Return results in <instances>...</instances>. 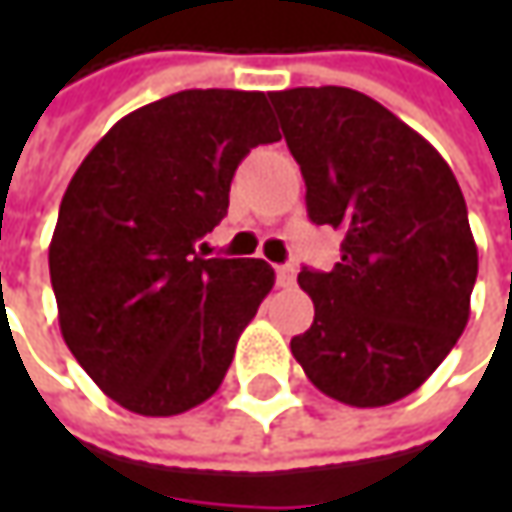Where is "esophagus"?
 <instances>
[{
  "mask_svg": "<svg viewBox=\"0 0 512 512\" xmlns=\"http://www.w3.org/2000/svg\"><path fill=\"white\" fill-rule=\"evenodd\" d=\"M276 282H279V287H293V285H296V270H293V265H279V267H276Z\"/></svg>",
  "mask_w": 512,
  "mask_h": 512,
  "instance_id": "obj_1",
  "label": "esophagus"
}]
</instances>
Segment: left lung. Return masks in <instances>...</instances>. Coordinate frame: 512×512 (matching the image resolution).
I'll return each instance as SVG.
<instances>
[{
  "instance_id": "left-lung-1",
  "label": "left lung",
  "mask_w": 512,
  "mask_h": 512,
  "mask_svg": "<svg viewBox=\"0 0 512 512\" xmlns=\"http://www.w3.org/2000/svg\"><path fill=\"white\" fill-rule=\"evenodd\" d=\"M313 225L342 230L330 273L302 267L313 325L290 339L307 379L350 407L419 390L470 319L479 250L442 153L359 90L270 93Z\"/></svg>"
}]
</instances>
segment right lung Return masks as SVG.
Listing matches in <instances>:
<instances>
[{"instance_id":"obj_1","label":"right lung","mask_w":512,"mask_h":512,"mask_svg":"<svg viewBox=\"0 0 512 512\" xmlns=\"http://www.w3.org/2000/svg\"><path fill=\"white\" fill-rule=\"evenodd\" d=\"M279 139L265 93L182 90L119 119L73 173L48 250L59 327L130 413L179 416L225 379L276 273L196 242L250 148Z\"/></svg>"}]
</instances>
